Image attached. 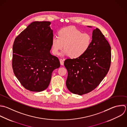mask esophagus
<instances>
[{
    "label": "esophagus",
    "instance_id": "1",
    "mask_svg": "<svg viewBox=\"0 0 127 127\" xmlns=\"http://www.w3.org/2000/svg\"><path fill=\"white\" fill-rule=\"evenodd\" d=\"M60 64L61 65H64V60L62 59H60Z\"/></svg>",
    "mask_w": 127,
    "mask_h": 127
}]
</instances>
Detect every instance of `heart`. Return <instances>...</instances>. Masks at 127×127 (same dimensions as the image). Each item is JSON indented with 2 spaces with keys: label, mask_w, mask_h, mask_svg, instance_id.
I'll use <instances>...</instances> for the list:
<instances>
[{
  "label": "heart",
  "mask_w": 127,
  "mask_h": 127,
  "mask_svg": "<svg viewBox=\"0 0 127 127\" xmlns=\"http://www.w3.org/2000/svg\"><path fill=\"white\" fill-rule=\"evenodd\" d=\"M58 36H54L51 40L52 51L57 55L63 47L62 56H69L77 59L84 55L89 50L92 37L88 33L83 32L74 26L68 27L59 30Z\"/></svg>",
  "instance_id": "1"
}]
</instances>
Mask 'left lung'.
<instances>
[{"mask_svg":"<svg viewBox=\"0 0 127 127\" xmlns=\"http://www.w3.org/2000/svg\"><path fill=\"white\" fill-rule=\"evenodd\" d=\"M111 58V46L100 30L96 28L93 30L91 44L87 52L79 58L64 61L68 71L67 89L80 95L94 90L108 72Z\"/></svg>","mask_w":127,"mask_h":127,"instance_id":"8db88e82","label":"left lung"}]
</instances>
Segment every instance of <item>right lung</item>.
<instances>
[{"label": "right lung", "instance_id": "1", "mask_svg": "<svg viewBox=\"0 0 127 127\" xmlns=\"http://www.w3.org/2000/svg\"><path fill=\"white\" fill-rule=\"evenodd\" d=\"M48 21H35L15 39L12 68L21 84L31 92H39L48 87L52 72L60 66L50 54L53 31Z\"/></svg>", "mask_w": 127, "mask_h": 127}]
</instances>
